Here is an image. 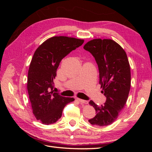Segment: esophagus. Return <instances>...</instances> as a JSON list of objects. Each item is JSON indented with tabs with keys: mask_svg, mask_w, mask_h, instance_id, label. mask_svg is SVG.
<instances>
[{
	"mask_svg": "<svg viewBox=\"0 0 152 152\" xmlns=\"http://www.w3.org/2000/svg\"><path fill=\"white\" fill-rule=\"evenodd\" d=\"M77 101H79V102L81 103H84V104H87L88 103V102L86 100H84V99H80V98H77Z\"/></svg>",
	"mask_w": 152,
	"mask_h": 152,
	"instance_id": "esophagus-1",
	"label": "esophagus"
}]
</instances>
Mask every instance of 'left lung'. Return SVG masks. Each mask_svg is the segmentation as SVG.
I'll list each match as a JSON object with an SVG mask.
<instances>
[{
  "mask_svg": "<svg viewBox=\"0 0 152 152\" xmlns=\"http://www.w3.org/2000/svg\"><path fill=\"white\" fill-rule=\"evenodd\" d=\"M84 49L92 54L98 64L102 93L107 98L101 106L90 101L96 115L89 122L94 126H107L116 120L126 104L131 88L129 63L125 50L112 39L91 40Z\"/></svg>",
  "mask_w": 152,
  "mask_h": 152,
  "instance_id": "obj_1",
  "label": "left lung"
}]
</instances>
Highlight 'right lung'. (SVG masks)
Segmentation results:
<instances>
[{"instance_id": "1", "label": "right lung", "mask_w": 152, "mask_h": 152, "mask_svg": "<svg viewBox=\"0 0 152 152\" xmlns=\"http://www.w3.org/2000/svg\"><path fill=\"white\" fill-rule=\"evenodd\" d=\"M84 42L83 39L55 36L40 45L34 53L28 73L27 89L34 116L43 124L56 122L64 107L75 100L54 93L53 79L61 59Z\"/></svg>"}]
</instances>
